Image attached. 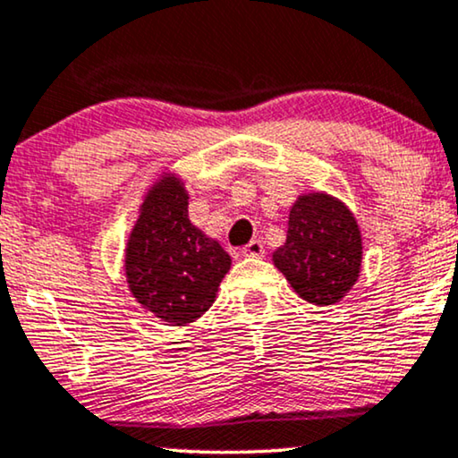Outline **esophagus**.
Wrapping results in <instances>:
<instances>
[{
	"instance_id": "34e87169",
	"label": "esophagus",
	"mask_w": 458,
	"mask_h": 458,
	"mask_svg": "<svg viewBox=\"0 0 458 458\" xmlns=\"http://www.w3.org/2000/svg\"><path fill=\"white\" fill-rule=\"evenodd\" d=\"M242 258H264L266 249H264V242L261 241H251L249 245H245L241 249Z\"/></svg>"
}]
</instances>
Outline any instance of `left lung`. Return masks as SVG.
Segmentation results:
<instances>
[{
  "mask_svg": "<svg viewBox=\"0 0 458 458\" xmlns=\"http://www.w3.org/2000/svg\"><path fill=\"white\" fill-rule=\"evenodd\" d=\"M286 241L272 253L293 291L314 306H335L360 276L362 234L358 219L333 194L303 192L291 205Z\"/></svg>",
  "mask_w": 458,
  "mask_h": 458,
  "instance_id": "1",
  "label": "left lung"
}]
</instances>
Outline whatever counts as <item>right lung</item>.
I'll list each match as a JSON object with an SVG mask.
<instances>
[{
    "label": "right lung",
    "instance_id": "add662e5",
    "mask_svg": "<svg viewBox=\"0 0 458 458\" xmlns=\"http://www.w3.org/2000/svg\"><path fill=\"white\" fill-rule=\"evenodd\" d=\"M233 259L188 217V191L174 172L142 197L125 245L123 270L131 297L172 327H186L213 306Z\"/></svg>",
    "mask_w": 458,
    "mask_h": 458
}]
</instances>
